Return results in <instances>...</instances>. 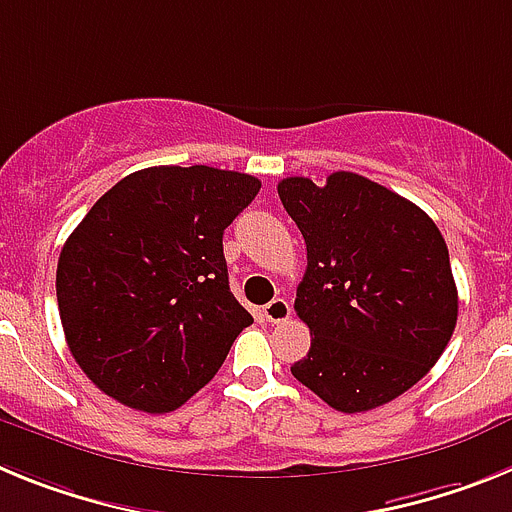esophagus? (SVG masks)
<instances>
[{
	"label": "esophagus",
	"mask_w": 512,
	"mask_h": 512,
	"mask_svg": "<svg viewBox=\"0 0 512 512\" xmlns=\"http://www.w3.org/2000/svg\"><path fill=\"white\" fill-rule=\"evenodd\" d=\"M289 315H292V307H289V302L282 300V297L271 300L269 305L264 307V318L269 320V323H284V320H289Z\"/></svg>",
	"instance_id": "34e87169"
}]
</instances>
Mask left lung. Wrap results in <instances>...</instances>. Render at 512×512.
<instances>
[{
  "instance_id": "1",
  "label": "left lung",
  "mask_w": 512,
  "mask_h": 512,
  "mask_svg": "<svg viewBox=\"0 0 512 512\" xmlns=\"http://www.w3.org/2000/svg\"><path fill=\"white\" fill-rule=\"evenodd\" d=\"M307 246L295 310L310 351L292 374L330 408L366 413L408 392L443 354L459 315L449 248L418 205L336 171L279 182Z\"/></svg>"
}]
</instances>
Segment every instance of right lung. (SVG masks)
I'll return each instance as SVG.
<instances>
[{"instance_id": "1", "label": "right lung", "mask_w": 512, "mask_h": 512, "mask_svg": "<svg viewBox=\"0 0 512 512\" xmlns=\"http://www.w3.org/2000/svg\"><path fill=\"white\" fill-rule=\"evenodd\" d=\"M251 174L151 166L104 192L63 243L61 325L104 395L171 413L253 323L228 284L223 233L259 194Z\"/></svg>"}]
</instances>
